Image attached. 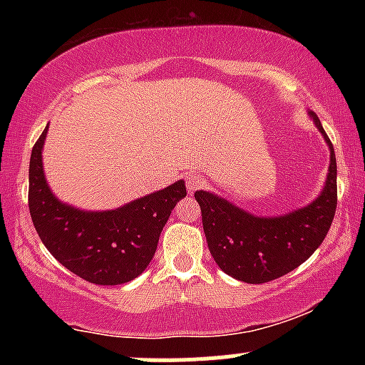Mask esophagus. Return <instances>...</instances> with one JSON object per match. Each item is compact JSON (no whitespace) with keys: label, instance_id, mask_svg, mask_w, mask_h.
Returning <instances> with one entry per match:
<instances>
[{"label":"esophagus","instance_id":"esophagus-1","mask_svg":"<svg viewBox=\"0 0 365 365\" xmlns=\"http://www.w3.org/2000/svg\"><path fill=\"white\" fill-rule=\"evenodd\" d=\"M185 180H187L188 194H194V192L200 190V188L204 187V178L197 173H188Z\"/></svg>","mask_w":365,"mask_h":365}]
</instances>
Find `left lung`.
Wrapping results in <instances>:
<instances>
[{
  "instance_id": "left-lung-1",
  "label": "left lung",
  "mask_w": 365,
  "mask_h": 365,
  "mask_svg": "<svg viewBox=\"0 0 365 365\" xmlns=\"http://www.w3.org/2000/svg\"><path fill=\"white\" fill-rule=\"evenodd\" d=\"M309 116L329 148L324 187L311 204L279 216H257L212 192H195L211 255L238 282L259 284L290 273L328 235L336 211V158L316 113Z\"/></svg>"
}]
</instances>
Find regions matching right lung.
Returning <instances> with one entry per match:
<instances>
[{
  "label": "right lung",
  "instance_id": "right-lung-1",
  "mask_svg": "<svg viewBox=\"0 0 365 365\" xmlns=\"http://www.w3.org/2000/svg\"><path fill=\"white\" fill-rule=\"evenodd\" d=\"M48 127L29 165V211L46 249L73 274L96 284H121L144 273L185 182L171 183L125 206L86 211L61 202L48 185L43 149Z\"/></svg>",
  "mask_w": 365,
  "mask_h": 365
}]
</instances>
